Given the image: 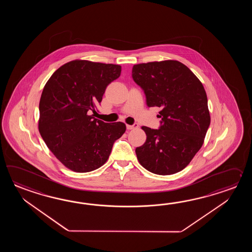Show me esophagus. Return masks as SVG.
Segmentation results:
<instances>
[{
    "label": "esophagus",
    "mask_w": 252,
    "mask_h": 252,
    "mask_svg": "<svg viewBox=\"0 0 252 252\" xmlns=\"http://www.w3.org/2000/svg\"><path fill=\"white\" fill-rule=\"evenodd\" d=\"M126 127H127V129H134V128H138L139 125H138V124H134L133 125H128V124H127Z\"/></svg>",
    "instance_id": "obj_1"
}]
</instances>
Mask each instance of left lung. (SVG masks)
Here are the masks:
<instances>
[{"instance_id": "left-lung-1", "label": "left lung", "mask_w": 252, "mask_h": 252, "mask_svg": "<svg viewBox=\"0 0 252 252\" xmlns=\"http://www.w3.org/2000/svg\"><path fill=\"white\" fill-rule=\"evenodd\" d=\"M132 78L147 105L161 109L158 129L141 127L147 139L135 150L139 164L161 176L181 171L204 144L211 123L204 86L177 60L134 64Z\"/></svg>"}]
</instances>
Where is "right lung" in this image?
<instances>
[{
    "instance_id": "right-lung-1",
    "label": "right lung",
    "mask_w": 252,
    "mask_h": 252,
    "mask_svg": "<svg viewBox=\"0 0 252 252\" xmlns=\"http://www.w3.org/2000/svg\"><path fill=\"white\" fill-rule=\"evenodd\" d=\"M121 71L120 64L76 59L56 70L44 86L38 130L55 157L72 171L101 167L126 130L124 123L106 124L92 114Z\"/></svg>"
}]
</instances>
